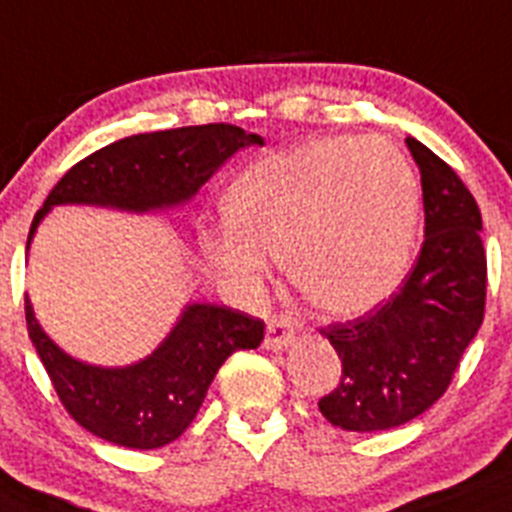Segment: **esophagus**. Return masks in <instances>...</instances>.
Masks as SVG:
<instances>
[{"mask_svg": "<svg viewBox=\"0 0 512 512\" xmlns=\"http://www.w3.org/2000/svg\"><path fill=\"white\" fill-rule=\"evenodd\" d=\"M296 337V321L289 314H274L266 324V349H286Z\"/></svg>", "mask_w": 512, "mask_h": 512, "instance_id": "1", "label": "esophagus"}]
</instances>
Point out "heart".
Masks as SVG:
<instances>
[{"label":"heart","mask_w":512,"mask_h":512,"mask_svg":"<svg viewBox=\"0 0 512 512\" xmlns=\"http://www.w3.org/2000/svg\"><path fill=\"white\" fill-rule=\"evenodd\" d=\"M226 223L203 228L208 264L256 294L279 256L301 296L352 316L387 299L412 264L420 193L382 138H319L253 163L231 183Z\"/></svg>","instance_id":"heart-1"}]
</instances>
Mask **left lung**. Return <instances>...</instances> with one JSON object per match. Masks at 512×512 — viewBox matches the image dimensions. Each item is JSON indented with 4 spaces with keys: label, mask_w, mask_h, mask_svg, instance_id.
Here are the masks:
<instances>
[{
    "label": "left lung",
    "mask_w": 512,
    "mask_h": 512,
    "mask_svg": "<svg viewBox=\"0 0 512 512\" xmlns=\"http://www.w3.org/2000/svg\"><path fill=\"white\" fill-rule=\"evenodd\" d=\"M425 241L387 304L349 321L321 326L342 359V379L319 399L334 427L379 432L430 410L452 384L485 316L488 261L478 201L455 170L415 138Z\"/></svg>",
    "instance_id": "8db88e82"
}]
</instances>
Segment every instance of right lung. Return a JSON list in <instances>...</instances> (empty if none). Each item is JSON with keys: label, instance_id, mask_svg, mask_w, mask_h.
I'll use <instances>...</instances> for the list:
<instances>
[{"label": "right lung", "instance_id": "obj_1", "mask_svg": "<svg viewBox=\"0 0 512 512\" xmlns=\"http://www.w3.org/2000/svg\"><path fill=\"white\" fill-rule=\"evenodd\" d=\"M246 145L261 135L228 123L140 133L110 143L72 165L34 216L37 223L60 203H95L123 211L178 206ZM27 332L45 364L62 407L77 425L113 445L155 450L178 440L201 410L218 367L238 349H256L264 321L216 304L186 306L173 332L138 364L102 369L62 352L34 319L24 296Z\"/></svg>", "mask_w": 512, "mask_h": 512}]
</instances>
